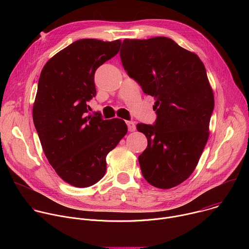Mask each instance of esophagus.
<instances>
[{
  "label": "esophagus",
  "mask_w": 249,
  "mask_h": 249,
  "mask_svg": "<svg viewBox=\"0 0 249 249\" xmlns=\"http://www.w3.org/2000/svg\"><path fill=\"white\" fill-rule=\"evenodd\" d=\"M126 124H127V127H128V131L133 132V131L136 130L135 122H133V121H126Z\"/></svg>",
  "instance_id": "obj_1"
}]
</instances>
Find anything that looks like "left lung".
<instances>
[{
    "instance_id": "8db88e82",
    "label": "left lung",
    "mask_w": 249,
    "mask_h": 249,
    "mask_svg": "<svg viewBox=\"0 0 249 249\" xmlns=\"http://www.w3.org/2000/svg\"><path fill=\"white\" fill-rule=\"evenodd\" d=\"M120 58L128 76L156 98L153 125L140 123L148 139L139 156L144 178L168 189L195 169L209 137L214 94L200 58L171 38L125 39Z\"/></svg>"
}]
</instances>
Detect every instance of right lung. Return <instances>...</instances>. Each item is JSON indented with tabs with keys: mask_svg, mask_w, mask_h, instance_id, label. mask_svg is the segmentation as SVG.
<instances>
[{
	"mask_svg": "<svg viewBox=\"0 0 249 249\" xmlns=\"http://www.w3.org/2000/svg\"><path fill=\"white\" fill-rule=\"evenodd\" d=\"M121 41L80 39L53 56L41 71L33 122L43 152L67 183L85 188L106 171V156L127 133L121 119L103 120L87 104L96 95L94 73L114 57Z\"/></svg>",
	"mask_w": 249,
	"mask_h": 249,
	"instance_id": "add662e5",
	"label": "right lung"
}]
</instances>
